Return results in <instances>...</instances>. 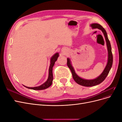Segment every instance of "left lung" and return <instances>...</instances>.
Here are the masks:
<instances>
[{"label": "left lung", "instance_id": "1", "mask_svg": "<svg viewBox=\"0 0 122 122\" xmlns=\"http://www.w3.org/2000/svg\"><path fill=\"white\" fill-rule=\"evenodd\" d=\"M91 26L93 28H98L99 29H100L102 30L103 34H104V36L105 38V40L106 42L107 47L108 49V61L107 64L106 66L104 71L102 72L101 74L97 78L93 80H86L83 79L81 78H80L78 75H77L75 72L70 62V60L69 58H67V66L69 68L70 70H71L73 78L75 81L81 86H96L100 83H101L102 82L105 80L106 77L108 74L110 69H111L112 65V62H113V56L112 52V47L111 45H110V43L108 38L107 37V35L105 29L103 28L101 25H100L98 23H94L91 25Z\"/></svg>", "mask_w": 122, "mask_h": 122}]
</instances>
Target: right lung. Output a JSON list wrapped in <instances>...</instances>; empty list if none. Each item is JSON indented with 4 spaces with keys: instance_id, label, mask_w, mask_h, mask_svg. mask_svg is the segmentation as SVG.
I'll use <instances>...</instances> for the list:
<instances>
[{
    "instance_id": "obj_1",
    "label": "right lung",
    "mask_w": 122,
    "mask_h": 122,
    "mask_svg": "<svg viewBox=\"0 0 122 122\" xmlns=\"http://www.w3.org/2000/svg\"><path fill=\"white\" fill-rule=\"evenodd\" d=\"M58 53H55L53 56L51 57V61H50V65L49 67V76H48V78L47 80L46 81L42 84L41 86H36V87H27V86H25L26 88H29V89H31V90H42L46 89V88L49 87L52 84V81H53V74H52V68L53 67V66L55 64V62L57 60V58L58 57Z\"/></svg>"
}]
</instances>
